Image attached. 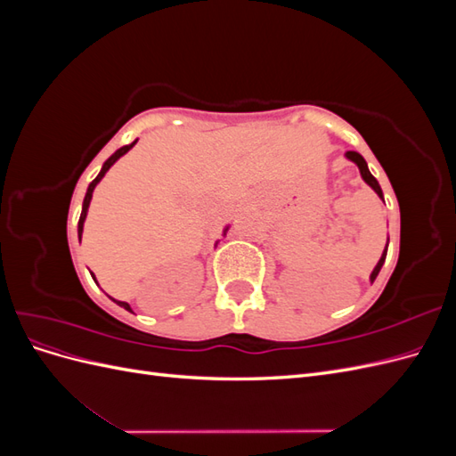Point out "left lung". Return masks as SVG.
<instances>
[{"label": "left lung", "mask_w": 456, "mask_h": 456, "mask_svg": "<svg viewBox=\"0 0 456 456\" xmlns=\"http://www.w3.org/2000/svg\"><path fill=\"white\" fill-rule=\"evenodd\" d=\"M344 158L346 159H350L352 163H355L357 165V169H360V175H362V178L363 181L377 191V196L384 201V194H382V188H380V184H379V181L375 176L370 175V171H369V167H367V161L363 159V156L362 154H357V151H346V154H344ZM388 243H390V238H388V241H386V247H384V251H382V255H380V258H379V262H377V266L372 268V272H370V275H369V280H370V283L377 280V275H379V272H380V268H382V265H384V260H386V253H388Z\"/></svg>", "instance_id": "left-lung-1"}]
</instances>
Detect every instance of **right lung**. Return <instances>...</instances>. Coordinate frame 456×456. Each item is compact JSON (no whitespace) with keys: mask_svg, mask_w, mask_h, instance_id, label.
Segmentation results:
<instances>
[{"mask_svg":"<svg viewBox=\"0 0 456 456\" xmlns=\"http://www.w3.org/2000/svg\"><path fill=\"white\" fill-rule=\"evenodd\" d=\"M136 144V141H133L131 144H127V146H123V148H119V150H116L112 156H110L104 163H102V169H101V173L94 176V181L89 184V188H87V191H86V198H84V205H81V215H79V223H77V238H79V241H81V233H84V224H86V218H87V211H89V205H91V200H93V191H94V188H96V184H99L102 178H104V175L108 173V169L112 167V165L121 158V156H126L127 151L133 148ZM228 228H230V224H226L224 226V230H223V238H226V232H228ZM220 241V240H218ZM216 241V243H218ZM216 243H215V247H216ZM91 275H93V280H94V283H96V278H94V273L91 272ZM118 306H121V308H126L127 312H133L131 310V306L127 305V302H121V300H116V298H112Z\"/></svg>","mask_w":456,"mask_h":456,"instance_id":"add662e5","label":"right lung"}]
</instances>
